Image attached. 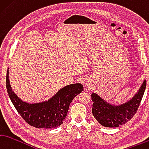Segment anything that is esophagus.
<instances>
[{
	"label": "esophagus",
	"instance_id": "esophagus-1",
	"mask_svg": "<svg viewBox=\"0 0 149 149\" xmlns=\"http://www.w3.org/2000/svg\"><path fill=\"white\" fill-rule=\"evenodd\" d=\"M89 84H90V82H89V81H88V80H84V84L85 86H89Z\"/></svg>",
	"mask_w": 149,
	"mask_h": 149
}]
</instances>
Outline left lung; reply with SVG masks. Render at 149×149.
<instances>
[{"mask_svg": "<svg viewBox=\"0 0 149 149\" xmlns=\"http://www.w3.org/2000/svg\"><path fill=\"white\" fill-rule=\"evenodd\" d=\"M147 81L144 80L137 92L132 99L119 105L104 100L97 93H92V113L101 125L108 127H116L126 124L135 115L144 94Z\"/></svg>", "mask_w": 149, "mask_h": 149, "instance_id": "obj_1", "label": "left lung"}]
</instances>
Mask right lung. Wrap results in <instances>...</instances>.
Instances as JSON below:
<instances>
[{
  "label": "right lung",
  "mask_w": 149,
  "mask_h": 149,
  "mask_svg": "<svg viewBox=\"0 0 149 149\" xmlns=\"http://www.w3.org/2000/svg\"><path fill=\"white\" fill-rule=\"evenodd\" d=\"M9 68L6 73V89L15 109L24 120L36 128H56L63 124L69 105L77 95L84 90L80 83L66 86L48 101L30 103L23 101L13 92L9 80Z\"/></svg>",
  "instance_id": "obj_1"
}]
</instances>
